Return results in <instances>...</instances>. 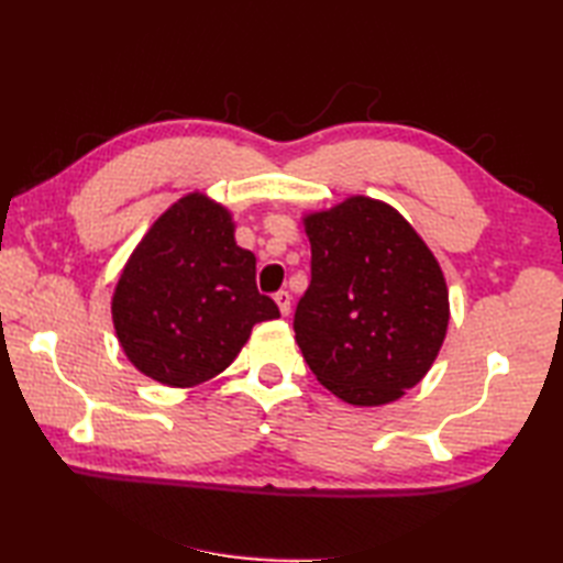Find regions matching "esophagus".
<instances>
[{"label": "esophagus", "mask_w": 563, "mask_h": 563, "mask_svg": "<svg viewBox=\"0 0 563 563\" xmlns=\"http://www.w3.org/2000/svg\"><path fill=\"white\" fill-rule=\"evenodd\" d=\"M273 300H275V305H278V309H280V314H283V317H288V314H290V300H292V297H290V292H288V290L275 292Z\"/></svg>", "instance_id": "1"}]
</instances>
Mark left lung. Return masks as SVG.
I'll use <instances>...</instances> for the list:
<instances>
[{"mask_svg": "<svg viewBox=\"0 0 563 563\" xmlns=\"http://www.w3.org/2000/svg\"><path fill=\"white\" fill-rule=\"evenodd\" d=\"M312 280L295 309L309 369L343 401L377 406L423 379L445 339L448 285L397 210L349 198L305 220Z\"/></svg>", "mask_w": 563, "mask_h": 563, "instance_id": "1", "label": "left lung"}]
</instances>
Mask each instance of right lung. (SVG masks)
Listing matches in <instances>:
<instances>
[{"label":"right lung","instance_id":"1","mask_svg":"<svg viewBox=\"0 0 563 563\" xmlns=\"http://www.w3.org/2000/svg\"><path fill=\"white\" fill-rule=\"evenodd\" d=\"M280 309L256 288V258L239 249L230 212L190 194L152 224L118 280L113 324L140 373L194 387L242 351Z\"/></svg>","mask_w":563,"mask_h":563}]
</instances>
